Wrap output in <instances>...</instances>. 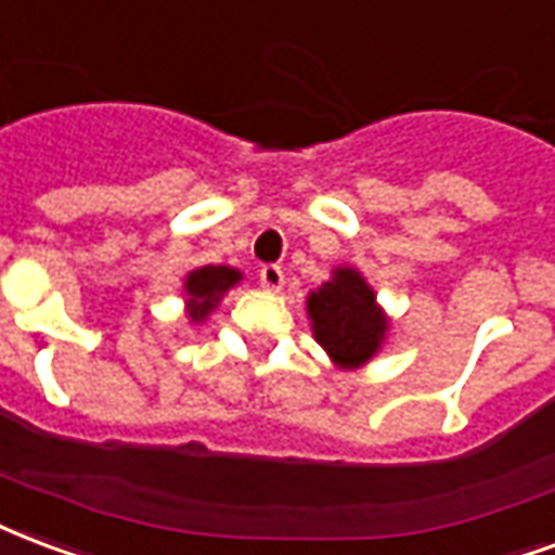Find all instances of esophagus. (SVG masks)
Here are the masks:
<instances>
[{
  "mask_svg": "<svg viewBox=\"0 0 555 555\" xmlns=\"http://www.w3.org/2000/svg\"><path fill=\"white\" fill-rule=\"evenodd\" d=\"M258 279H261V288L273 291V294H276V291H282V285H285V273H282V267H279V264L261 267Z\"/></svg>",
  "mask_w": 555,
  "mask_h": 555,
  "instance_id": "esophagus-1",
  "label": "esophagus"
}]
</instances>
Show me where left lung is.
<instances>
[{
	"label": "left lung",
	"mask_w": 555,
	"mask_h": 555,
	"mask_svg": "<svg viewBox=\"0 0 555 555\" xmlns=\"http://www.w3.org/2000/svg\"><path fill=\"white\" fill-rule=\"evenodd\" d=\"M314 340L338 371L364 367L385 347L391 320L376 302V291L356 267H335L330 282L306 297Z\"/></svg>",
	"instance_id": "8db88e82"
}]
</instances>
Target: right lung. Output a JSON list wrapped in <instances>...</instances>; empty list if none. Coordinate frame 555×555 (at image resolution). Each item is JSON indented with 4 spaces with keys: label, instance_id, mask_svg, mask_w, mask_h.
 Returning a JSON list of instances; mask_svg holds the SVG:
<instances>
[{
    "label": "right lung",
    "instance_id": "right-lung-1",
    "mask_svg": "<svg viewBox=\"0 0 555 555\" xmlns=\"http://www.w3.org/2000/svg\"><path fill=\"white\" fill-rule=\"evenodd\" d=\"M244 273L235 270V267L225 264H205L191 270L184 276V314L191 323H205L211 318V311L223 302V297L229 291L241 285Z\"/></svg>",
    "mask_w": 555,
    "mask_h": 555
}]
</instances>
